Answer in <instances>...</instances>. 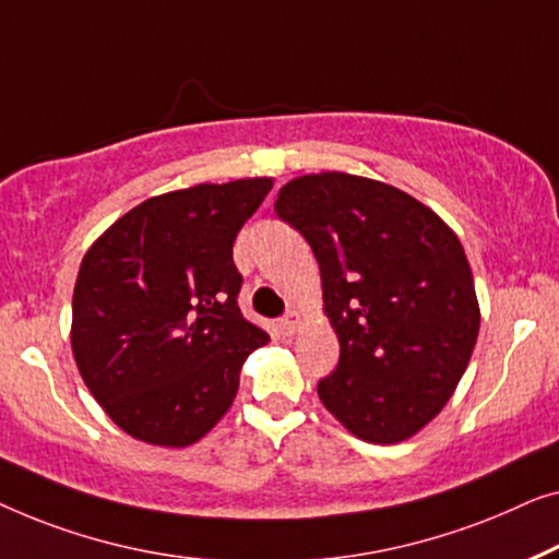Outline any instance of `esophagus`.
<instances>
[{
  "mask_svg": "<svg viewBox=\"0 0 559 559\" xmlns=\"http://www.w3.org/2000/svg\"><path fill=\"white\" fill-rule=\"evenodd\" d=\"M298 324H301V317H298L296 311H290V313H286V317H283V319L278 321V329H281V334L294 336V334H296V329H298Z\"/></svg>",
  "mask_w": 559,
  "mask_h": 559,
  "instance_id": "esophagus-1",
  "label": "esophagus"
}]
</instances>
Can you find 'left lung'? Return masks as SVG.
<instances>
[{"label":"left lung","instance_id":"8db88e82","mask_svg":"<svg viewBox=\"0 0 559 559\" xmlns=\"http://www.w3.org/2000/svg\"><path fill=\"white\" fill-rule=\"evenodd\" d=\"M273 207L317 255L340 340L319 400L367 443L413 438L451 400L481 324L459 235L407 192L347 171L290 179Z\"/></svg>","mask_w":559,"mask_h":559}]
</instances>
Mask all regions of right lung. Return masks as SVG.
Wrapping results in <instances>:
<instances>
[{
	"instance_id": "add662e5",
	"label": "right lung",
	"mask_w": 559,
	"mask_h": 559,
	"mask_svg": "<svg viewBox=\"0 0 559 559\" xmlns=\"http://www.w3.org/2000/svg\"><path fill=\"white\" fill-rule=\"evenodd\" d=\"M271 177L194 185L126 212L83 255L70 347L91 395L131 438L185 448L217 426L271 336L240 313L233 242Z\"/></svg>"
}]
</instances>
